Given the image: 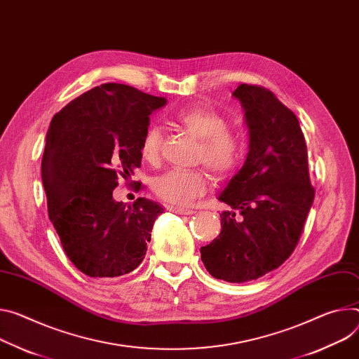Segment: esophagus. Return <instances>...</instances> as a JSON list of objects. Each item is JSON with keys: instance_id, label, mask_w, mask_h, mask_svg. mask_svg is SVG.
Wrapping results in <instances>:
<instances>
[{"instance_id": "obj_1", "label": "esophagus", "mask_w": 359, "mask_h": 359, "mask_svg": "<svg viewBox=\"0 0 359 359\" xmlns=\"http://www.w3.org/2000/svg\"><path fill=\"white\" fill-rule=\"evenodd\" d=\"M168 210L177 213V215H193L194 210L193 209H187V208H177V206H168Z\"/></svg>"}]
</instances>
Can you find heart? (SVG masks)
<instances>
[{
	"mask_svg": "<svg viewBox=\"0 0 359 359\" xmlns=\"http://www.w3.org/2000/svg\"><path fill=\"white\" fill-rule=\"evenodd\" d=\"M175 123L186 133L199 140L198 161L209 169L217 180L231 177L245 156V139L241 132L229 128L226 116L212 107H189L175 116ZM161 132L149 127L140 143V156L149 165H157L161 158ZM209 187V176L203 170H170L151 182L156 196L170 205H189L201 198Z\"/></svg>",
	"mask_w": 359,
	"mask_h": 359,
	"instance_id": "1",
	"label": "heart"
}]
</instances>
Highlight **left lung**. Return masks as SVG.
<instances>
[{
    "label": "left lung",
    "instance_id": "1",
    "mask_svg": "<svg viewBox=\"0 0 359 359\" xmlns=\"http://www.w3.org/2000/svg\"><path fill=\"white\" fill-rule=\"evenodd\" d=\"M233 95L245 110L249 153L219 196L233 210L220 213L222 231L201 253L213 278L242 283L279 268L295 250L315 189L293 111L262 86L241 84Z\"/></svg>",
    "mask_w": 359,
    "mask_h": 359
}]
</instances>
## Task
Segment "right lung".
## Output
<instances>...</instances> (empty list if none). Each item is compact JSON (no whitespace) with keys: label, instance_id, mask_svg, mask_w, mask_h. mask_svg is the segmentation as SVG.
<instances>
[{"label":"right lung","instance_id":"obj_1","mask_svg":"<svg viewBox=\"0 0 359 359\" xmlns=\"http://www.w3.org/2000/svg\"><path fill=\"white\" fill-rule=\"evenodd\" d=\"M165 104V97L106 83L50 123L41 161L48 217L64 252L87 276H121L144 259L163 208L144 198L126 206L113 199V190L140 168L149 117Z\"/></svg>","mask_w":359,"mask_h":359}]
</instances>
